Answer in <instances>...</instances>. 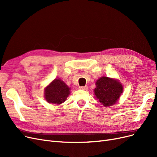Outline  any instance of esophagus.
Here are the masks:
<instances>
[{"label": "esophagus", "mask_w": 157, "mask_h": 157, "mask_svg": "<svg viewBox=\"0 0 157 157\" xmlns=\"http://www.w3.org/2000/svg\"><path fill=\"white\" fill-rule=\"evenodd\" d=\"M80 90H88V86H80L79 87Z\"/></svg>", "instance_id": "esophagus-1"}]
</instances>
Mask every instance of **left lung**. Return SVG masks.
<instances>
[{
  "label": "left lung",
  "instance_id": "obj_1",
  "mask_svg": "<svg viewBox=\"0 0 157 157\" xmlns=\"http://www.w3.org/2000/svg\"><path fill=\"white\" fill-rule=\"evenodd\" d=\"M96 84L95 96L105 107L114 105L123 91V87L120 82L107 77L99 78Z\"/></svg>",
  "mask_w": 157,
  "mask_h": 157
}]
</instances>
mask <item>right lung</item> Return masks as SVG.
<instances>
[{"label": "right lung", "instance_id": "right-lung-1", "mask_svg": "<svg viewBox=\"0 0 157 157\" xmlns=\"http://www.w3.org/2000/svg\"><path fill=\"white\" fill-rule=\"evenodd\" d=\"M70 88L61 79H55L44 91L46 100L48 103L59 105L64 102L70 94Z\"/></svg>", "mask_w": 157, "mask_h": 157}]
</instances>
